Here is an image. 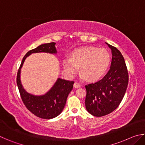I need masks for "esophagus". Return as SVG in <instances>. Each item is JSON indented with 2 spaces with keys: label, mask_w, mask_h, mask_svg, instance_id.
<instances>
[{
  "label": "esophagus",
  "mask_w": 145,
  "mask_h": 145,
  "mask_svg": "<svg viewBox=\"0 0 145 145\" xmlns=\"http://www.w3.org/2000/svg\"><path fill=\"white\" fill-rule=\"evenodd\" d=\"M73 86H74V87L76 88H80V86H81V85H80L79 83L77 82H75L74 83V84H73Z\"/></svg>",
  "instance_id": "esophagus-1"
}]
</instances>
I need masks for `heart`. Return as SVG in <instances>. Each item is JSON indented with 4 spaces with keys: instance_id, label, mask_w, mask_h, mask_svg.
Wrapping results in <instances>:
<instances>
[{
    "instance_id": "b5f03b06",
    "label": "heart",
    "mask_w": 145,
    "mask_h": 145,
    "mask_svg": "<svg viewBox=\"0 0 145 145\" xmlns=\"http://www.w3.org/2000/svg\"><path fill=\"white\" fill-rule=\"evenodd\" d=\"M111 61V56L106 49L95 46H83L71 53L70 59L63 60L64 69L72 76L78 71L88 81H97L107 72Z\"/></svg>"
}]
</instances>
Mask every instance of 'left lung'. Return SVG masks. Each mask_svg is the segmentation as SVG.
Listing matches in <instances>:
<instances>
[{"label": "left lung", "mask_w": 145, "mask_h": 145, "mask_svg": "<svg viewBox=\"0 0 145 145\" xmlns=\"http://www.w3.org/2000/svg\"><path fill=\"white\" fill-rule=\"evenodd\" d=\"M107 44L112 56L110 70L102 80L85 86L86 108L97 117L109 114L119 106L129 83L128 70L121 53L115 46Z\"/></svg>", "instance_id": "left-lung-1"}]
</instances>
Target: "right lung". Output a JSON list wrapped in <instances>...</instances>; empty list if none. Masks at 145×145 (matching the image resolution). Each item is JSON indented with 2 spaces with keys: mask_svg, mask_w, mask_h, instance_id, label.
<instances>
[{
  "mask_svg": "<svg viewBox=\"0 0 145 145\" xmlns=\"http://www.w3.org/2000/svg\"><path fill=\"white\" fill-rule=\"evenodd\" d=\"M54 42L43 44L29 50L24 56L16 75V84L22 100L27 109L40 118L52 119L57 116L65 107L68 95L73 89L74 81L58 78L57 82L49 91L43 96H34L27 93L21 84L20 79V69L26 57L32 53H56Z\"/></svg>",
  "mask_w": 145,
  "mask_h": 145,
  "instance_id": "add662e5",
  "label": "right lung"
}]
</instances>
